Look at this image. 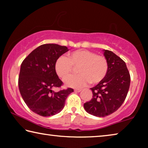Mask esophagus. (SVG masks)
<instances>
[{
    "mask_svg": "<svg viewBox=\"0 0 148 148\" xmlns=\"http://www.w3.org/2000/svg\"><path fill=\"white\" fill-rule=\"evenodd\" d=\"M74 91L75 92H80L81 91V89H75Z\"/></svg>",
    "mask_w": 148,
    "mask_h": 148,
    "instance_id": "34e87169",
    "label": "esophagus"
}]
</instances>
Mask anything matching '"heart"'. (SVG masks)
Masks as SVG:
<instances>
[{
  "instance_id": "b5f03b06",
  "label": "heart",
  "mask_w": 148,
  "mask_h": 148,
  "mask_svg": "<svg viewBox=\"0 0 148 148\" xmlns=\"http://www.w3.org/2000/svg\"><path fill=\"white\" fill-rule=\"evenodd\" d=\"M78 74L69 77L65 83L72 87H82L90 82L97 84L106 77L108 63L106 58L88 50L79 49L57 59L55 68L57 74L62 79H66L77 68Z\"/></svg>"
}]
</instances>
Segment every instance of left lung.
<instances>
[{
	"label": "left lung",
	"instance_id": "8db88e82",
	"mask_svg": "<svg viewBox=\"0 0 148 148\" xmlns=\"http://www.w3.org/2000/svg\"><path fill=\"white\" fill-rule=\"evenodd\" d=\"M108 63L106 77L91 88L92 97L84 103L85 110L97 117H105L117 110L128 93L131 76L125 61L109 50H104Z\"/></svg>",
	"mask_w": 148,
	"mask_h": 148
}]
</instances>
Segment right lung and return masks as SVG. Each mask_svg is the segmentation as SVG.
Instances as JSON below:
<instances>
[{"instance_id":"add662e5","label":"right lung","mask_w":148,"mask_h":148,"mask_svg":"<svg viewBox=\"0 0 148 148\" xmlns=\"http://www.w3.org/2000/svg\"><path fill=\"white\" fill-rule=\"evenodd\" d=\"M66 46L46 44L34 49L23 60L20 69V93L30 109L41 116H53L63 109L65 101L73 89L52 91L63 83L56 73L57 59L68 51Z\"/></svg>"}]
</instances>
